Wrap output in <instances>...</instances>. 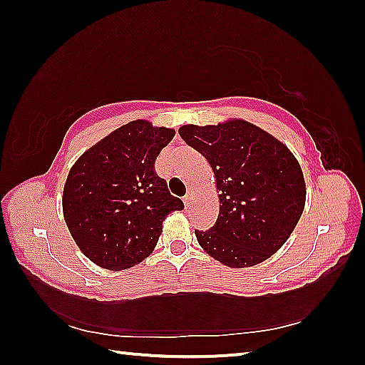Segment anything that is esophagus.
<instances>
[{
  "label": "esophagus",
  "mask_w": 365,
  "mask_h": 365,
  "mask_svg": "<svg viewBox=\"0 0 365 365\" xmlns=\"http://www.w3.org/2000/svg\"><path fill=\"white\" fill-rule=\"evenodd\" d=\"M191 200H193V195H191V193H188L187 196L183 197V205H185V207H190Z\"/></svg>",
  "instance_id": "34e87169"
}]
</instances>
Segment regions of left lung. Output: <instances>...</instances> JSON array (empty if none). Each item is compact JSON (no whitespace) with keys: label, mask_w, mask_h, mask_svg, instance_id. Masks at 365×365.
Wrapping results in <instances>:
<instances>
[{"label":"left lung","mask_w":365,"mask_h":365,"mask_svg":"<svg viewBox=\"0 0 365 365\" xmlns=\"http://www.w3.org/2000/svg\"><path fill=\"white\" fill-rule=\"evenodd\" d=\"M214 172L219 215L197 243L232 269L252 267L285 245L304 211L306 182L285 143L243 119L178 128Z\"/></svg>","instance_id":"8db88e82"}]
</instances>
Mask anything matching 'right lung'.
Wrapping results in <instances>:
<instances>
[{
	"label": "right lung",
	"instance_id": "1",
	"mask_svg": "<svg viewBox=\"0 0 365 365\" xmlns=\"http://www.w3.org/2000/svg\"><path fill=\"white\" fill-rule=\"evenodd\" d=\"M174 135V128L132 120L88 148L71 168L63 214L91 262L115 272L133 267L156 248L165 217L183 209L154 174V160Z\"/></svg>",
	"mask_w": 365,
	"mask_h": 365
}]
</instances>
